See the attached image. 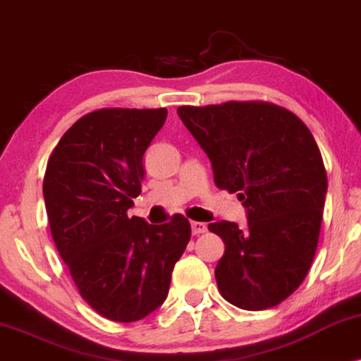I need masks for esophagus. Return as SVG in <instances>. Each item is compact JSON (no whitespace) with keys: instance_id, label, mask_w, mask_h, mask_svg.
Masks as SVG:
<instances>
[{"instance_id":"1","label":"esophagus","mask_w":361,"mask_h":361,"mask_svg":"<svg viewBox=\"0 0 361 361\" xmlns=\"http://www.w3.org/2000/svg\"><path fill=\"white\" fill-rule=\"evenodd\" d=\"M190 228H192V233H194V235H200V233H205V231H207V225L202 224V221H192Z\"/></svg>"}]
</instances>
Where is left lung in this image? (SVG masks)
Listing matches in <instances>:
<instances>
[{"instance_id": "1", "label": "left lung", "mask_w": 361, "mask_h": 361, "mask_svg": "<svg viewBox=\"0 0 361 361\" xmlns=\"http://www.w3.org/2000/svg\"><path fill=\"white\" fill-rule=\"evenodd\" d=\"M177 115L212 162L219 189L238 192L248 225L214 221L224 240L219 289L245 310L278 305L312 264L327 194L322 156L309 128L261 102L179 106Z\"/></svg>"}]
</instances>
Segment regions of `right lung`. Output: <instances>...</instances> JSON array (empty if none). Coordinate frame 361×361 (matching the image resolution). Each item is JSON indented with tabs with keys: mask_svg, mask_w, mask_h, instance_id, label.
I'll return each instance as SVG.
<instances>
[{
	"mask_svg": "<svg viewBox=\"0 0 361 361\" xmlns=\"http://www.w3.org/2000/svg\"><path fill=\"white\" fill-rule=\"evenodd\" d=\"M166 118V108L88 113L61 137L44 176L59 255L82 298L115 322L161 307L190 240L185 216L149 225L128 214L141 194L142 157Z\"/></svg>",
	"mask_w": 361,
	"mask_h": 361,
	"instance_id": "1",
	"label": "right lung"
}]
</instances>
